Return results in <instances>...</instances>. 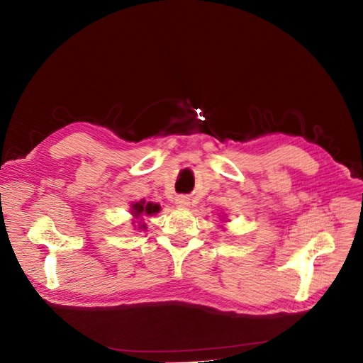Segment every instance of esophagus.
<instances>
[{
    "label": "esophagus",
    "instance_id": "1",
    "mask_svg": "<svg viewBox=\"0 0 363 363\" xmlns=\"http://www.w3.org/2000/svg\"><path fill=\"white\" fill-rule=\"evenodd\" d=\"M175 204L180 206V207H188L191 204V200L186 195H179L177 200H175Z\"/></svg>",
    "mask_w": 363,
    "mask_h": 363
}]
</instances>
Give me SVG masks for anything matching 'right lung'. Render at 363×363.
I'll use <instances>...</instances> for the list:
<instances>
[{"label":"right lung","instance_id":"add662e5","mask_svg":"<svg viewBox=\"0 0 363 363\" xmlns=\"http://www.w3.org/2000/svg\"><path fill=\"white\" fill-rule=\"evenodd\" d=\"M131 207H133V213H135L136 216H139V215H142V213L152 215V213H157V212L160 211V207H159L157 204H152V203H147V204H145V201L136 203V204H133ZM142 227H145V225H142Z\"/></svg>","mask_w":363,"mask_h":363}]
</instances>
